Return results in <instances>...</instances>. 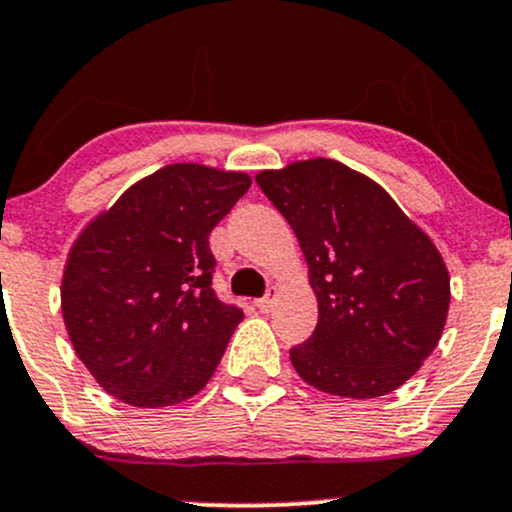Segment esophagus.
Here are the masks:
<instances>
[{"instance_id": "1", "label": "esophagus", "mask_w": 512, "mask_h": 512, "mask_svg": "<svg viewBox=\"0 0 512 512\" xmlns=\"http://www.w3.org/2000/svg\"><path fill=\"white\" fill-rule=\"evenodd\" d=\"M274 298H276V289H269L267 296L257 301V308H260V313H269V310L274 308Z\"/></svg>"}]
</instances>
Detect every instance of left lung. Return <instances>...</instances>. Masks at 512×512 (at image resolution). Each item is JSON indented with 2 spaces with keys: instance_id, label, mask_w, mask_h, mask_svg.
<instances>
[{
  "instance_id": "8db88e82",
  "label": "left lung",
  "mask_w": 512,
  "mask_h": 512,
  "mask_svg": "<svg viewBox=\"0 0 512 512\" xmlns=\"http://www.w3.org/2000/svg\"><path fill=\"white\" fill-rule=\"evenodd\" d=\"M255 180L296 233L317 296L315 332L289 351L298 375L354 399L407 383L450 308V276L431 238L378 182L332 158Z\"/></svg>"
}]
</instances>
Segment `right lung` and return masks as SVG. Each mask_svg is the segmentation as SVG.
Listing matches in <instances>:
<instances>
[{
	"label": "right lung",
	"mask_w": 512,
	"mask_h": 512,
	"mask_svg": "<svg viewBox=\"0 0 512 512\" xmlns=\"http://www.w3.org/2000/svg\"><path fill=\"white\" fill-rule=\"evenodd\" d=\"M248 190L245 173L175 163L129 187L76 240L64 325L108 395L158 409L209 383L243 320L211 286L209 236Z\"/></svg>",
	"instance_id": "add662e5"
}]
</instances>
